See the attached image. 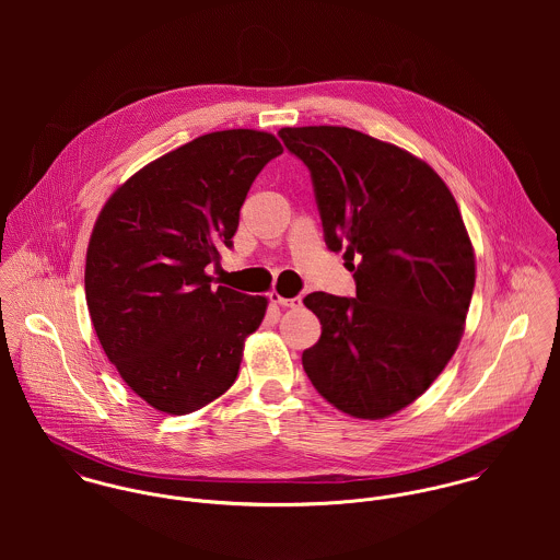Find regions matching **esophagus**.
<instances>
[{
    "label": "esophagus",
    "instance_id": "34e87169",
    "mask_svg": "<svg viewBox=\"0 0 560 560\" xmlns=\"http://www.w3.org/2000/svg\"><path fill=\"white\" fill-rule=\"evenodd\" d=\"M269 302L271 304H278V306H282V308H300L302 306V298H282L278 291H271L269 293Z\"/></svg>",
    "mask_w": 560,
    "mask_h": 560
}]
</instances>
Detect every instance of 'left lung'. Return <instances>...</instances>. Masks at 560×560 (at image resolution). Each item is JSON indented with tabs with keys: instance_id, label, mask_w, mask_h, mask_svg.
Listing matches in <instances>:
<instances>
[{
	"instance_id": "8db88e82",
	"label": "left lung",
	"mask_w": 560,
	"mask_h": 560,
	"mask_svg": "<svg viewBox=\"0 0 560 560\" xmlns=\"http://www.w3.org/2000/svg\"><path fill=\"white\" fill-rule=\"evenodd\" d=\"M311 170L325 245L345 252L355 298L311 293L320 320L302 364L340 411L386 418L453 358L475 291V249L446 183L395 144L347 127H284Z\"/></svg>"
}]
</instances>
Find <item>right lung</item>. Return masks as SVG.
I'll list each match as a JSON object with an SVG mask.
<instances>
[{
	"label": "right lung",
	"mask_w": 560,
	"mask_h": 560,
	"mask_svg": "<svg viewBox=\"0 0 560 560\" xmlns=\"http://www.w3.org/2000/svg\"><path fill=\"white\" fill-rule=\"evenodd\" d=\"M278 155L265 131L207 133L144 165L98 213L83 278L90 319L125 384L160 411H196L237 380L267 300L211 289L205 269L233 247L241 205Z\"/></svg>",
	"instance_id": "add662e5"
}]
</instances>
